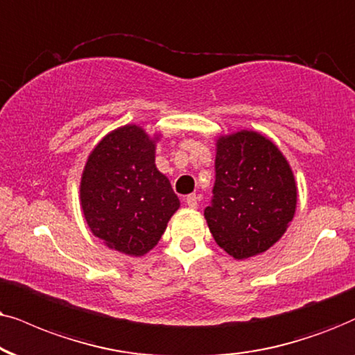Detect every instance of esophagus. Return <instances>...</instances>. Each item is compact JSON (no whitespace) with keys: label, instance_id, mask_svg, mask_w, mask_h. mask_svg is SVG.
Segmentation results:
<instances>
[{"label":"esophagus","instance_id":"1","mask_svg":"<svg viewBox=\"0 0 355 355\" xmlns=\"http://www.w3.org/2000/svg\"><path fill=\"white\" fill-rule=\"evenodd\" d=\"M185 201H187V205L190 206V208H196V206H198L200 198L196 195H188L187 198H185Z\"/></svg>","mask_w":355,"mask_h":355}]
</instances>
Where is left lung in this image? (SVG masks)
Instances as JSON below:
<instances>
[{
  "mask_svg": "<svg viewBox=\"0 0 355 355\" xmlns=\"http://www.w3.org/2000/svg\"><path fill=\"white\" fill-rule=\"evenodd\" d=\"M216 180L205 218L234 259L266 252L284 236L297 208V185L273 142L252 131L219 137Z\"/></svg>",
  "mask_w": 355,
  "mask_h": 355,
  "instance_id": "8db88e82",
  "label": "left lung"
}]
</instances>
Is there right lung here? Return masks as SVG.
<instances>
[{"mask_svg":"<svg viewBox=\"0 0 355 355\" xmlns=\"http://www.w3.org/2000/svg\"><path fill=\"white\" fill-rule=\"evenodd\" d=\"M154 142L137 125L103 139L88 157L80 198L93 234L107 248L142 255L162 237L180 201L155 167Z\"/></svg>","mask_w":355,"mask_h":355,"instance_id":"obj_1","label":"right lung"}]
</instances>
